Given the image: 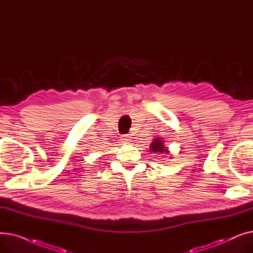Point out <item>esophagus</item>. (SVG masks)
<instances>
[{
  "instance_id": "1",
  "label": "esophagus",
  "mask_w": 253,
  "mask_h": 253,
  "mask_svg": "<svg viewBox=\"0 0 253 253\" xmlns=\"http://www.w3.org/2000/svg\"><path fill=\"white\" fill-rule=\"evenodd\" d=\"M130 134H124V135H122V137H121V140L123 141V142H129V140H130Z\"/></svg>"
}]
</instances>
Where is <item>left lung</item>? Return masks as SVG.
Segmentation results:
<instances>
[{"mask_svg":"<svg viewBox=\"0 0 253 253\" xmlns=\"http://www.w3.org/2000/svg\"><path fill=\"white\" fill-rule=\"evenodd\" d=\"M151 149L155 153H168V149L165 148L164 142L160 138H155L151 144Z\"/></svg>","mask_w":253,"mask_h":253,"instance_id":"left-lung-1","label":"left lung"}]
</instances>
